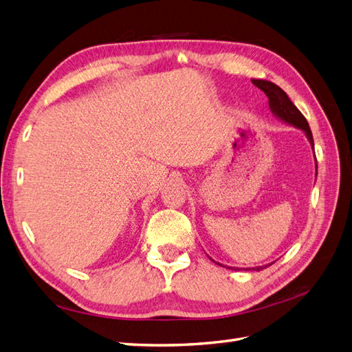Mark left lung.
<instances>
[{
    "label": "left lung",
    "mask_w": 352,
    "mask_h": 352,
    "mask_svg": "<svg viewBox=\"0 0 352 352\" xmlns=\"http://www.w3.org/2000/svg\"><path fill=\"white\" fill-rule=\"evenodd\" d=\"M252 83L255 85V87L260 88L265 95H267L269 98V107H270V111L273 113L274 117H278V119H280L282 122L291 124L294 127H298V129H301L307 140L310 141L311 144V148L314 150V142H313V133L310 131V126H308V122L305 120V117L301 114V111L298 110L294 102L289 100V97H287L286 92L279 88L278 85L270 82V80H263V79H252ZM219 265H221L220 263H217ZM267 265L270 264H265V265H258V267H252V269H245V270H255V272H260L263 269L267 267ZM228 269H232L235 270L238 267H228ZM239 270V269H238Z\"/></svg>",
    "instance_id": "8db88e82"
}]
</instances>
